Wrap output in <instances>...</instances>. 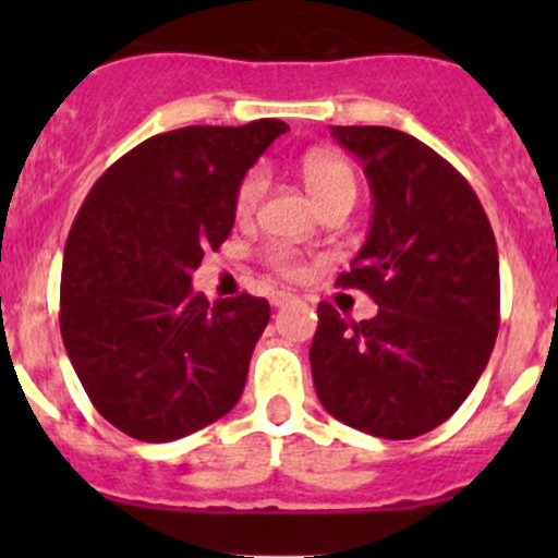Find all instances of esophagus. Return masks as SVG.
<instances>
[{"instance_id":"34e87169","label":"esophagus","mask_w":558,"mask_h":558,"mask_svg":"<svg viewBox=\"0 0 558 558\" xmlns=\"http://www.w3.org/2000/svg\"><path fill=\"white\" fill-rule=\"evenodd\" d=\"M269 302H272L275 307H286L291 305V302H296V294H291V291H275V294L269 296Z\"/></svg>"}]
</instances>
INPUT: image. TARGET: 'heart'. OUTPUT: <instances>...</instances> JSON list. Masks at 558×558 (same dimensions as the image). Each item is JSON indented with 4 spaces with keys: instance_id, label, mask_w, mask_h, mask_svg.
Returning a JSON list of instances; mask_svg holds the SVG:
<instances>
[{
    "instance_id": "heart-1",
    "label": "heart",
    "mask_w": 558,
    "mask_h": 558,
    "mask_svg": "<svg viewBox=\"0 0 558 558\" xmlns=\"http://www.w3.org/2000/svg\"><path fill=\"white\" fill-rule=\"evenodd\" d=\"M302 178H305L307 189H311L313 199L318 202L320 207L331 199H342V196H351L356 199L359 180L353 167L348 165L345 159L335 154H324V150H313L302 159ZM264 191H267V172L264 167H253L243 174V180L234 189V216L247 218L256 213L258 202H262ZM264 258H267L269 267L275 272L286 275V278H296L302 275V258L296 256L291 247L283 245H269L264 251Z\"/></svg>"
}]
</instances>
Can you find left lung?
I'll return each mask as SVG.
<instances>
[{"mask_svg":"<svg viewBox=\"0 0 558 558\" xmlns=\"http://www.w3.org/2000/svg\"><path fill=\"white\" fill-rule=\"evenodd\" d=\"M362 159L375 210L367 243L337 278L378 305L369 320L318 305L311 369L320 404L386 440L432 432L486 369L499 331V253L464 174L410 134L331 126Z\"/></svg>","mask_w":558,"mask_h":558,"instance_id":"1","label":"left lung"}]
</instances>
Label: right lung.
<instances>
[{"label":"right lung","instance_id":"add662e5","mask_svg":"<svg viewBox=\"0 0 558 558\" xmlns=\"http://www.w3.org/2000/svg\"><path fill=\"white\" fill-rule=\"evenodd\" d=\"M283 132L278 118H258L156 134L77 210L61 340L94 408L123 435L170 442L238 404L269 302L243 291L210 305L191 291V272L229 238L234 189Z\"/></svg>","mask_w":558,"mask_h":558}]
</instances>
